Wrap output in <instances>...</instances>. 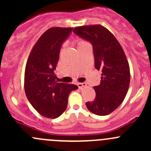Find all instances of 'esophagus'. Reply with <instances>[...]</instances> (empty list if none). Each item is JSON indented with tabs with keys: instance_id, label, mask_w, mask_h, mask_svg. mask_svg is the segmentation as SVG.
Wrapping results in <instances>:
<instances>
[{
	"instance_id": "esophagus-1",
	"label": "esophagus",
	"mask_w": 151,
	"mask_h": 151,
	"mask_svg": "<svg viewBox=\"0 0 151 151\" xmlns=\"http://www.w3.org/2000/svg\"><path fill=\"white\" fill-rule=\"evenodd\" d=\"M77 85H78V87L80 88H84V87H86L87 84L85 83H78Z\"/></svg>"
}]
</instances>
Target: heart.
Segmentation results:
<instances>
[{"label":"heart","mask_w":151,"mask_h":151,"mask_svg":"<svg viewBox=\"0 0 151 151\" xmlns=\"http://www.w3.org/2000/svg\"><path fill=\"white\" fill-rule=\"evenodd\" d=\"M77 47H79L83 46V45H86V44H88V43H87L85 41L83 40V39H79V40L77 41Z\"/></svg>","instance_id":"heart-1"}]
</instances>
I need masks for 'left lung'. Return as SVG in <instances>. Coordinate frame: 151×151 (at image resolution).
<instances>
[{
    "mask_svg": "<svg viewBox=\"0 0 151 151\" xmlns=\"http://www.w3.org/2000/svg\"><path fill=\"white\" fill-rule=\"evenodd\" d=\"M77 36L92 45L95 68L101 71V83L94 86L96 96L85 103L90 112L106 115L123 102L130 83V69L126 55L115 36L101 25L77 27Z\"/></svg>",
    "mask_w": 151,
    "mask_h": 151,
    "instance_id": "8db88e82",
    "label": "left lung"
}]
</instances>
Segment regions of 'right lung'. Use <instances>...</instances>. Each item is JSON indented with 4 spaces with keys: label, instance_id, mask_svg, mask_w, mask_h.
I'll list each match as a JSON object with an SVG mask.
<instances>
[{
    "label": "right lung",
    "instance_id": "add662e5",
    "mask_svg": "<svg viewBox=\"0 0 151 151\" xmlns=\"http://www.w3.org/2000/svg\"><path fill=\"white\" fill-rule=\"evenodd\" d=\"M71 28H51L31 50L25 71V91L28 101L42 116L57 118L66 110L68 98L78 89L73 84L58 83L55 74L60 48Z\"/></svg>",
    "mask_w": 151,
    "mask_h": 151
}]
</instances>
